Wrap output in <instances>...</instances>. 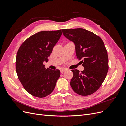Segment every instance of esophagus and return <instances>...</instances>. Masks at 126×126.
<instances>
[{
	"instance_id": "34e87169",
	"label": "esophagus",
	"mask_w": 126,
	"mask_h": 126,
	"mask_svg": "<svg viewBox=\"0 0 126 126\" xmlns=\"http://www.w3.org/2000/svg\"><path fill=\"white\" fill-rule=\"evenodd\" d=\"M66 70V69H61V70H60V71H61V73L62 74V73H63L64 72V71H65Z\"/></svg>"
}]
</instances>
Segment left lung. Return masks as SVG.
I'll list each match as a JSON object with an SVG mask.
<instances>
[{
	"instance_id": "obj_1",
	"label": "left lung",
	"mask_w": 126,
	"mask_h": 126,
	"mask_svg": "<svg viewBox=\"0 0 126 126\" xmlns=\"http://www.w3.org/2000/svg\"><path fill=\"white\" fill-rule=\"evenodd\" d=\"M66 38L75 45L76 56L84 68L80 72L71 70L70 85L75 92L88 96L96 92L102 84L108 70V57L104 43L100 37L82 28L62 29Z\"/></svg>"
}]
</instances>
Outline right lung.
<instances>
[{
  "instance_id": "1",
  "label": "right lung",
  "mask_w": 126,
  "mask_h": 126,
  "mask_svg": "<svg viewBox=\"0 0 126 126\" xmlns=\"http://www.w3.org/2000/svg\"><path fill=\"white\" fill-rule=\"evenodd\" d=\"M62 31H42L26 39L19 49L16 70L23 87L31 95L46 97L54 90L60 71L46 69L43 64L48 61Z\"/></svg>"
}]
</instances>
